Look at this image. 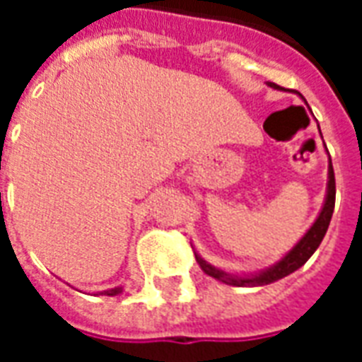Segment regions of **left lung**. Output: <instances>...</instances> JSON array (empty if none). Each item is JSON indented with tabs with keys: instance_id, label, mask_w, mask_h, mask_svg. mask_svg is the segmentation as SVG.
Wrapping results in <instances>:
<instances>
[{
	"instance_id": "1",
	"label": "left lung",
	"mask_w": 362,
	"mask_h": 362,
	"mask_svg": "<svg viewBox=\"0 0 362 362\" xmlns=\"http://www.w3.org/2000/svg\"><path fill=\"white\" fill-rule=\"evenodd\" d=\"M269 87L273 89H279L275 83H272ZM320 127V126H318ZM322 135V134H320ZM327 188H326V197H324V205L320 209L318 217L312 223V227L304 233V236L298 240V243L291 248V250L283 256L281 259H277L273 266L266 267V269H259L256 273H244V275H238V273H228L221 267L211 266L209 262H205L197 252L196 259L199 267L204 269V273H207L213 279L221 281L225 285H233V287H262V285H269V283H275V281L287 277L293 272H296L298 267H303L310 256L316 252V248L322 243V238L326 236V230L329 227V221H332V215H334V205H335V176H334V166H332V158H327Z\"/></svg>"
}]
</instances>
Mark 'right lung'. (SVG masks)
Returning <instances> with one entry per match:
<instances>
[{"label":"right lung","mask_w":362,"mask_h":362,"mask_svg":"<svg viewBox=\"0 0 362 362\" xmlns=\"http://www.w3.org/2000/svg\"><path fill=\"white\" fill-rule=\"evenodd\" d=\"M124 291V287H114V288H106V291H100V293H96V295H106V296H116L119 295Z\"/></svg>","instance_id":"right-lung-1"}]
</instances>
